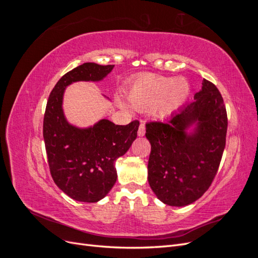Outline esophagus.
<instances>
[{"label":"esophagus","mask_w":258,"mask_h":258,"mask_svg":"<svg viewBox=\"0 0 258 258\" xmlns=\"http://www.w3.org/2000/svg\"><path fill=\"white\" fill-rule=\"evenodd\" d=\"M144 135H145V123L142 121L141 123H140V127H139V130H138V136L143 137Z\"/></svg>","instance_id":"esophagus-1"}]
</instances>
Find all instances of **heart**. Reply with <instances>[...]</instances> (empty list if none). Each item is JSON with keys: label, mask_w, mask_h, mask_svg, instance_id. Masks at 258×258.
<instances>
[{"label": "heart", "mask_w": 258, "mask_h": 258, "mask_svg": "<svg viewBox=\"0 0 258 258\" xmlns=\"http://www.w3.org/2000/svg\"><path fill=\"white\" fill-rule=\"evenodd\" d=\"M189 85L182 77L171 79L160 75L140 76L127 92L129 104L139 111L152 110L163 119L176 113L186 102Z\"/></svg>", "instance_id": "obj_1"}]
</instances>
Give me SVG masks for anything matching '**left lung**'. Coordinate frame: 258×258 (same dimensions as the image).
<instances>
[{
    "instance_id": "1",
    "label": "left lung",
    "mask_w": 258,
    "mask_h": 258,
    "mask_svg": "<svg viewBox=\"0 0 258 258\" xmlns=\"http://www.w3.org/2000/svg\"><path fill=\"white\" fill-rule=\"evenodd\" d=\"M194 100L166 123L146 124L148 183L171 207L188 206L208 190L225 148L227 113L216 86L204 80Z\"/></svg>"
}]
</instances>
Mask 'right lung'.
I'll return each mask as SVG.
<instances>
[{
  "label": "right lung",
  "mask_w": 258,
  "mask_h": 258,
  "mask_svg": "<svg viewBox=\"0 0 258 258\" xmlns=\"http://www.w3.org/2000/svg\"><path fill=\"white\" fill-rule=\"evenodd\" d=\"M113 69L93 62L76 67L58 81L46 105L43 136L50 173L59 188L76 201L98 202L110 192L117 179L115 161L137 139L138 120L119 126L100 119L89 127H77L66 117L63 96L68 86L101 82Z\"/></svg>",
  "instance_id": "add662e5"
}]
</instances>
